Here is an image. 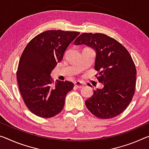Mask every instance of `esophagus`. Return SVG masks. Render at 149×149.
<instances>
[{"mask_svg":"<svg viewBox=\"0 0 149 149\" xmlns=\"http://www.w3.org/2000/svg\"><path fill=\"white\" fill-rule=\"evenodd\" d=\"M74 85L75 87H77V88H82V87H84V84L82 83L81 81H79L75 82Z\"/></svg>","mask_w":149,"mask_h":149,"instance_id":"esophagus-1","label":"esophagus"}]
</instances>
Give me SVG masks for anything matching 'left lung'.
<instances>
[{
    "mask_svg": "<svg viewBox=\"0 0 149 149\" xmlns=\"http://www.w3.org/2000/svg\"><path fill=\"white\" fill-rule=\"evenodd\" d=\"M74 44L95 50L94 67L100 72L99 82L103 84L86 101L87 108L100 119L121 114L131 101L136 85V67L129 52L116 40L101 33H83Z\"/></svg>",
    "mask_w": 149,
    "mask_h": 149,
    "instance_id": "obj_1",
    "label": "left lung"
}]
</instances>
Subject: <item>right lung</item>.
Instances as JSON below:
<instances>
[{"label": "right lung", "mask_w": 149, "mask_h": 149, "mask_svg": "<svg viewBox=\"0 0 149 149\" xmlns=\"http://www.w3.org/2000/svg\"><path fill=\"white\" fill-rule=\"evenodd\" d=\"M79 34L47 30L35 36L24 49L16 73L18 84L25 105L37 116L49 118L63 109L74 84L56 80L53 85L50 74Z\"/></svg>", "instance_id": "right-lung-1"}]
</instances>
